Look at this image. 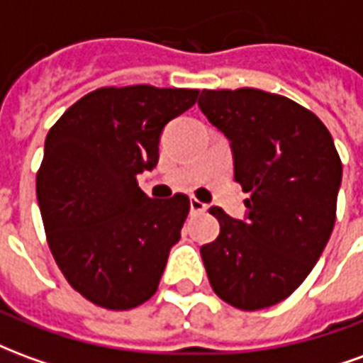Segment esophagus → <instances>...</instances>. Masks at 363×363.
<instances>
[{
  "label": "esophagus",
  "mask_w": 363,
  "mask_h": 363,
  "mask_svg": "<svg viewBox=\"0 0 363 363\" xmlns=\"http://www.w3.org/2000/svg\"><path fill=\"white\" fill-rule=\"evenodd\" d=\"M208 210V206L204 204V202H200V200H196V198H190V212L192 213H202Z\"/></svg>",
  "instance_id": "1"
}]
</instances>
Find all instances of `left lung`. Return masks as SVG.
Instances as JSON below:
<instances>
[{
  "label": "left lung",
  "instance_id": "obj_1",
  "mask_svg": "<svg viewBox=\"0 0 363 363\" xmlns=\"http://www.w3.org/2000/svg\"><path fill=\"white\" fill-rule=\"evenodd\" d=\"M198 106L231 142L245 220L210 213L220 235L200 249L212 289L257 311L284 301L309 276L336 220L342 163L327 126L291 99L267 91L204 89Z\"/></svg>",
  "mask_w": 363,
  "mask_h": 363
}]
</instances>
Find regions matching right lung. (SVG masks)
Instances as JSON below:
<instances>
[{"label":"right lung","mask_w":363,"mask_h":363,"mask_svg":"<svg viewBox=\"0 0 363 363\" xmlns=\"http://www.w3.org/2000/svg\"><path fill=\"white\" fill-rule=\"evenodd\" d=\"M198 93L101 87L72 104L46 135L36 174L46 239L69 286L91 303L126 311L157 291L190 200H153L138 174L157 165L163 128Z\"/></svg>","instance_id":"add662e5"}]
</instances>
